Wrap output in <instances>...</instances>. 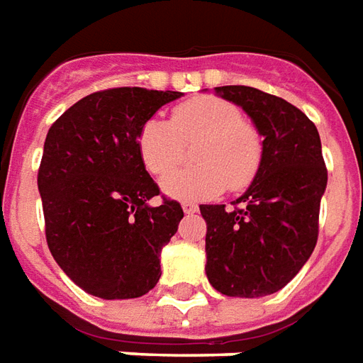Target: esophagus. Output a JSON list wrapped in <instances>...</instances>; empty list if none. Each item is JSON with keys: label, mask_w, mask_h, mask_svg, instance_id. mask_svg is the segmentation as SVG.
I'll list each match as a JSON object with an SVG mask.
<instances>
[{"label": "esophagus", "mask_w": 363, "mask_h": 363, "mask_svg": "<svg viewBox=\"0 0 363 363\" xmlns=\"http://www.w3.org/2000/svg\"><path fill=\"white\" fill-rule=\"evenodd\" d=\"M182 209H184V213H196L197 206L196 203H191V201H184V203H182Z\"/></svg>", "instance_id": "esophagus-1"}]
</instances>
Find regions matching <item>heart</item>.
<instances>
[{
	"mask_svg": "<svg viewBox=\"0 0 363 363\" xmlns=\"http://www.w3.org/2000/svg\"><path fill=\"white\" fill-rule=\"evenodd\" d=\"M197 139L196 166L164 179V191L179 199L219 196L225 187L245 189L259 174L262 136L235 102L199 94L172 108V118H146L136 132L140 162L152 176L164 177L181 163L184 143Z\"/></svg>",
	"mask_w": 363,
	"mask_h": 363,
	"instance_id": "obj_1",
	"label": "heart"
}]
</instances>
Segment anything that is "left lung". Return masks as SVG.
I'll return each mask as SVG.
<instances>
[{"label":"left lung","mask_w":363,"mask_h":363,"mask_svg":"<svg viewBox=\"0 0 363 363\" xmlns=\"http://www.w3.org/2000/svg\"><path fill=\"white\" fill-rule=\"evenodd\" d=\"M253 118L262 162L253 184L227 206H199L207 223V279L225 296L257 298L281 291L318 241L320 199L328 169L318 130L302 110L253 86H217Z\"/></svg>","instance_id":"left-lung-1"}]
</instances>
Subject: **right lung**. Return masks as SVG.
<instances>
[{"label": "right lung", "instance_id": "add662e5", "mask_svg": "<svg viewBox=\"0 0 363 363\" xmlns=\"http://www.w3.org/2000/svg\"><path fill=\"white\" fill-rule=\"evenodd\" d=\"M182 92L118 86L92 92L52 122L37 174L45 237L77 286L106 301L138 298L160 281L162 247L184 209L160 196L136 150L146 118Z\"/></svg>", "mask_w": 363, "mask_h": 363}]
</instances>
